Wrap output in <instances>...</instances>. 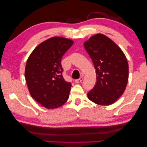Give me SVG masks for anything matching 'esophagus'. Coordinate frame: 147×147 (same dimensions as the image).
Wrapping results in <instances>:
<instances>
[{
    "mask_svg": "<svg viewBox=\"0 0 147 147\" xmlns=\"http://www.w3.org/2000/svg\"><path fill=\"white\" fill-rule=\"evenodd\" d=\"M83 79H84V78H83V77H80V78H79V79H78V80H75V82H76V83H81V82H82V81H83Z\"/></svg>",
    "mask_w": 147,
    "mask_h": 147,
    "instance_id": "34e87169",
    "label": "esophagus"
}]
</instances>
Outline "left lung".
<instances>
[{"label": "left lung", "instance_id": "8db88e82", "mask_svg": "<svg viewBox=\"0 0 147 147\" xmlns=\"http://www.w3.org/2000/svg\"><path fill=\"white\" fill-rule=\"evenodd\" d=\"M96 69V83L88 98L98 105L113 104L124 93L128 80V64L122 49L103 34L84 42Z\"/></svg>", "mask_w": 147, "mask_h": 147}]
</instances>
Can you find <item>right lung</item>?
Here are the masks:
<instances>
[{
  "instance_id": "right-lung-1",
  "label": "right lung",
  "mask_w": 147,
  "mask_h": 147,
  "mask_svg": "<svg viewBox=\"0 0 147 147\" xmlns=\"http://www.w3.org/2000/svg\"><path fill=\"white\" fill-rule=\"evenodd\" d=\"M73 43L67 38H49L35 48L27 61L25 76L29 93L47 109L60 107L69 98L71 85L63 79L61 61Z\"/></svg>"
}]
</instances>
